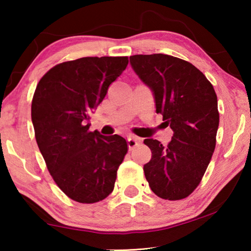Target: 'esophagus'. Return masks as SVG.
<instances>
[{"label": "esophagus", "mask_w": 251, "mask_h": 251, "mask_svg": "<svg viewBox=\"0 0 251 251\" xmlns=\"http://www.w3.org/2000/svg\"><path fill=\"white\" fill-rule=\"evenodd\" d=\"M139 142H140L139 138H137V137H133V136H130V137H128V138H126V143H128L129 150L135 149V147L138 145Z\"/></svg>", "instance_id": "esophagus-1"}]
</instances>
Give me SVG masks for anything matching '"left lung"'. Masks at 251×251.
Here are the masks:
<instances>
[{
	"instance_id": "1",
	"label": "left lung",
	"mask_w": 251,
	"mask_h": 251,
	"mask_svg": "<svg viewBox=\"0 0 251 251\" xmlns=\"http://www.w3.org/2000/svg\"><path fill=\"white\" fill-rule=\"evenodd\" d=\"M132 70L153 92L156 113L174 136L167 146L144 140L152 151L146 180L164 200L187 198L203 177L216 146L217 96L204 74L188 61L163 53L130 57Z\"/></svg>"
}]
</instances>
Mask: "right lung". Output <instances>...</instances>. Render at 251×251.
<instances>
[{"label":"right lung","mask_w":251,"mask_h":251,"mask_svg":"<svg viewBox=\"0 0 251 251\" xmlns=\"http://www.w3.org/2000/svg\"><path fill=\"white\" fill-rule=\"evenodd\" d=\"M128 61V57L65 61L47 72L34 92L37 146L58 187L76 202L95 203L107 198L128 152L123 137L89 131V115Z\"/></svg>","instance_id":"obj_1"}]
</instances>
